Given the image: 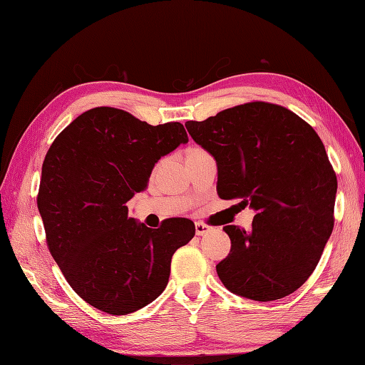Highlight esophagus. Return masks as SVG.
Returning <instances> with one entry per match:
<instances>
[{
	"label": "esophagus",
	"mask_w": 365,
	"mask_h": 365,
	"mask_svg": "<svg viewBox=\"0 0 365 365\" xmlns=\"http://www.w3.org/2000/svg\"><path fill=\"white\" fill-rule=\"evenodd\" d=\"M195 231H197L198 236H205L206 232L210 231V226L206 225V223H203V222H197V223H195Z\"/></svg>",
	"instance_id": "34e87169"
}]
</instances>
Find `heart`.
Masks as SVG:
<instances>
[{"mask_svg": "<svg viewBox=\"0 0 365 365\" xmlns=\"http://www.w3.org/2000/svg\"><path fill=\"white\" fill-rule=\"evenodd\" d=\"M203 153H206L203 148H200V147H190V148L185 150V153H184V159H189V158H193V156L203 155Z\"/></svg>", "mask_w": 365, "mask_h": 365, "instance_id": "1", "label": "heart"}]
</instances>
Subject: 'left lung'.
<instances>
[{"label":"left lung","mask_w":365,"mask_h":365,"mask_svg":"<svg viewBox=\"0 0 365 365\" xmlns=\"http://www.w3.org/2000/svg\"><path fill=\"white\" fill-rule=\"evenodd\" d=\"M217 160V192L256 210L251 230L223 226L231 251L217 274L232 294L287 297L317 267L333 232L336 172L314 128L279 104L251 101L185 123Z\"/></svg>","instance_id":"left-lung-1"}]
</instances>
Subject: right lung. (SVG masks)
Segmentation results:
<instances>
[{"label": "right lung", "instance_id": "1", "mask_svg": "<svg viewBox=\"0 0 365 365\" xmlns=\"http://www.w3.org/2000/svg\"><path fill=\"white\" fill-rule=\"evenodd\" d=\"M187 142L178 121L151 126L101 106L73 120L48 150L37 195L46 245L71 289L96 309L125 315L150 304L164 292L175 251L195 236L189 218L153 230L126 206L147 189L156 162Z\"/></svg>", "mask_w": 365, "mask_h": 365}]
</instances>
